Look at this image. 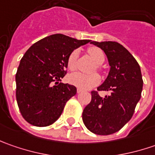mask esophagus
<instances>
[{
    "label": "esophagus",
    "mask_w": 155,
    "mask_h": 155,
    "mask_svg": "<svg viewBox=\"0 0 155 155\" xmlns=\"http://www.w3.org/2000/svg\"><path fill=\"white\" fill-rule=\"evenodd\" d=\"M82 91H82L81 89H79V88H78V89H77V92L78 93H81Z\"/></svg>",
    "instance_id": "esophagus-1"
}]
</instances>
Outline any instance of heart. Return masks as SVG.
Listing matches in <instances>:
<instances>
[{
	"label": "heart",
	"mask_w": 155,
	"mask_h": 155,
	"mask_svg": "<svg viewBox=\"0 0 155 155\" xmlns=\"http://www.w3.org/2000/svg\"><path fill=\"white\" fill-rule=\"evenodd\" d=\"M87 53L91 57L94 62L96 63V69L99 70V64H103L105 59L104 51L97 46H91L87 49ZM79 52L78 50H74L69 55L67 58V69L71 71H73L77 68V59ZM68 81L75 86L78 87L81 90H88L90 88L97 85L100 83V77L97 73L84 74L81 72H77L69 76Z\"/></svg>",
	"instance_id": "b5f03b06"
}]
</instances>
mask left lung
I'll use <instances>...</instances> for the list:
<instances>
[{"instance_id": "left-lung-1", "label": "left lung", "mask_w": 155, "mask_h": 155, "mask_svg": "<svg viewBox=\"0 0 155 155\" xmlns=\"http://www.w3.org/2000/svg\"><path fill=\"white\" fill-rule=\"evenodd\" d=\"M91 44L105 52L110 70L97 91H110L102 97L91 91V101L83 111V122L91 132L100 135L116 133L131 119L141 96L143 80L139 64L132 54L115 41Z\"/></svg>"}]
</instances>
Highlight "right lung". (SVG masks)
Listing matches in <instances>:
<instances>
[{"label":"right lung","mask_w":155,"mask_h":155,"mask_svg":"<svg viewBox=\"0 0 155 155\" xmlns=\"http://www.w3.org/2000/svg\"><path fill=\"white\" fill-rule=\"evenodd\" d=\"M90 39L52 34L34 43L22 57L15 75L16 100L23 118L37 127L55 122L77 88L58 83L66 74L67 58Z\"/></svg>","instance_id":"1"}]
</instances>
